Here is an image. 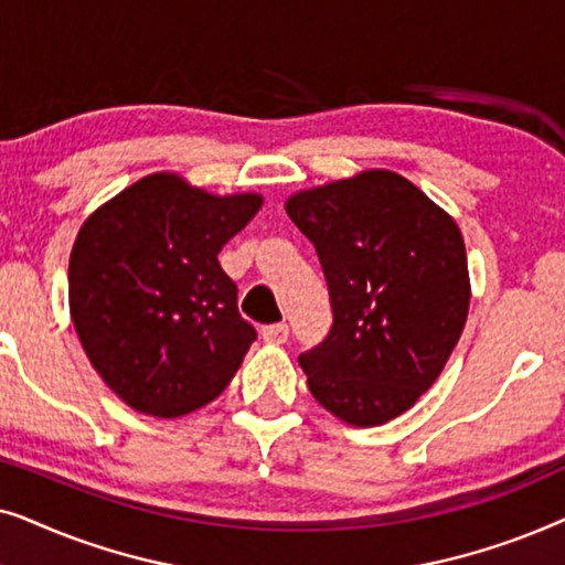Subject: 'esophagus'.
Instances as JSON below:
<instances>
[{
    "label": "esophagus",
    "instance_id": "esophagus-1",
    "mask_svg": "<svg viewBox=\"0 0 565 565\" xmlns=\"http://www.w3.org/2000/svg\"><path fill=\"white\" fill-rule=\"evenodd\" d=\"M288 323H269V327H262V339H265L267 344H285L288 342Z\"/></svg>",
    "mask_w": 565,
    "mask_h": 565
}]
</instances>
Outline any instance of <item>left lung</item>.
<instances>
[{
	"instance_id": "1",
	"label": "left lung",
	"mask_w": 565,
	"mask_h": 565,
	"mask_svg": "<svg viewBox=\"0 0 565 565\" xmlns=\"http://www.w3.org/2000/svg\"><path fill=\"white\" fill-rule=\"evenodd\" d=\"M319 254L329 334L298 354L313 398L347 424L404 414L443 373L466 327V244L450 215L401 174L365 172L285 205Z\"/></svg>"
}]
</instances>
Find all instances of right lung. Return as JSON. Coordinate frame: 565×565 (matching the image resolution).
Masks as SVG:
<instances>
[{
    "label": "right lung",
    "mask_w": 565,
    "mask_h": 565,
    "mask_svg": "<svg viewBox=\"0 0 565 565\" xmlns=\"http://www.w3.org/2000/svg\"><path fill=\"white\" fill-rule=\"evenodd\" d=\"M259 205V195L215 198L151 174L84 221L68 259L72 321L130 408L174 419L236 375L257 329L238 313L218 252Z\"/></svg>",
    "instance_id": "1"
}]
</instances>
